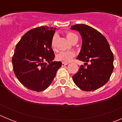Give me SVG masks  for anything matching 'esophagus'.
<instances>
[{
    "label": "esophagus",
    "instance_id": "obj_1",
    "mask_svg": "<svg viewBox=\"0 0 122 122\" xmlns=\"http://www.w3.org/2000/svg\"><path fill=\"white\" fill-rule=\"evenodd\" d=\"M69 63H66V62H62V66H65V65H66L68 64Z\"/></svg>",
    "mask_w": 122,
    "mask_h": 122
}]
</instances>
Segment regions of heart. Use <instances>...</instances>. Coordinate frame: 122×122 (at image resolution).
Returning <instances> with one entry per match:
<instances>
[{
    "mask_svg": "<svg viewBox=\"0 0 122 122\" xmlns=\"http://www.w3.org/2000/svg\"><path fill=\"white\" fill-rule=\"evenodd\" d=\"M66 36L67 39L71 43H73L75 41L78 40V36L76 34L71 32H67L66 33ZM57 38V35H54L52 38L51 42V46L52 49L53 50H56V42ZM75 56V52L71 51H62L60 52L57 55L56 59L58 60L62 61L63 62H70L73 57Z\"/></svg>",
    "mask_w": 122,
    "mask_h": 122,
    "instance_id": "1",
    "label": "heart"
}]
</instances>
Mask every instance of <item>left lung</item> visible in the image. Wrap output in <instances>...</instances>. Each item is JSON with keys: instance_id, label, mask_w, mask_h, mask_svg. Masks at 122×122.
Returning a JSON list of instances; mask_svg holds the SVG:
<instances>
[{"instance_id": "8db88e82", "label": "left lung", "mask_w": 122, "mask_h": 122, "mask_svg": "<svg viewBox=\"0 0 122 122\" xmlns=\"http://www.w3.org/2000/svg\"><path fill=\"white\" fill-rule=\"evenodd\" d=\"M71 29L81 35V50L77 59L86 62L73 76V81L84 91L97 90L107 83L114 70V56L109 45L100 32L87 25H74Z\"/></svg>"}]
</instances>
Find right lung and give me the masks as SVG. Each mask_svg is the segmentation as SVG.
Here are the masks:
<instances>
[{
	"mask_svg": "<svg viewBox=\"0 0 122 122\" xmlns=\"http://www.w3.org/2000/svg\"><path fill=\"white\" fill-rule=\"evenodd\" d=\"M56 29L47 26L31 29L16 46L12 58L14 73L30 90L41 92L47 89L62 66L61 62L53 61L55 55L51 46Z\"/></svg>",
	"mask_w": 122,
	"mask_h": 122,
	"instance_id": "obj_1",
	"label": "right lung"
}]
</instances>
